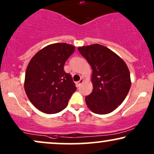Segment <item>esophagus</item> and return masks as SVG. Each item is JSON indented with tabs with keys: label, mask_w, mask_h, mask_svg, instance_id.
<instances>
[{
	"label": "esophagus",
	"mask_w": 154,
	"mask_h": 154,
	"mask_svg": "<svg viewBox=\"0 0 154 154\" xmlns=\"http://www.w3.org/2000/svg\"><path fill=\"white\" fill-rule=\"evenodd\" d=\"M83 82H84V79L81 78L80 80H79V82H76V86H77V87L80 86V85L82 83H83Z\"/></svg>",
	"instance_id": "obj_1"
}]
</instances>
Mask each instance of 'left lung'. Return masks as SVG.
<instances>
[{
  "label": "left lung",
  "instance_id": "obj_1",
  "mask_svg": "<svg viewBox=\"0 0 154 154\" xmlns=\"http://www.w3.org/2000/svg\"><path fill=\"white\" fill-rule=\"evenodd\" d=\"M91 69V93L85 102L91 112L106 114L115 110L125 100L131 87L126 64L112 50L100 44L78 48Z\"/></svg>",
  "mask_w": 154,
  "mask_h": 154
}]
</instances>
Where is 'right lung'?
I'll use <instances>...</instances> for the list:
<instances>
[{
	"label": "right lung",
	"instance_id": "obj_1",
	"mask_svg": "<svg viewBox=\"0 0 154 154\" xmlns=\"http://www.w3.org/2000/svg\"><path fill=\"white\" fill-rule=\"evenodd\" d=\"M75 47L54 43L45 47L30 60L25 72L24 88L38 110L55 114L63 110L77 87L64 65Z\"/></svg>",
	"mask_w": 154,
	"mask_h": 154
}]
</instances>
